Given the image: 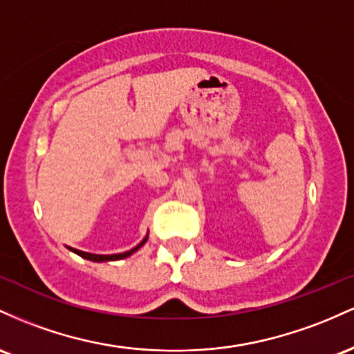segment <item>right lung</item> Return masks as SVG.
Returning a JSON list of instances; mask_svg holds the SVG:
<instances>
[{
    "instance_id": "obj_1",
    "label": "right lung",
    "mask_w": 354,
    "mask_h": 354,
    "mask_svg": "<svg viewBox=\"0 0 354 354\" xmlns=\"http://www.w3.org/2000/svg\"><path fill=\"white\" fill-rule=\"evenodd\" d=\"M149 237V236H147ZM147 237L144 241L140 242L138 245H135L133 249H130V251L127 252H120V254H90V252H83V251H78V249H73V248H68L70 251H73L75 254H78V256L83 257V259H88V261H93V263H105V261H118V259H125V257L132 256L133 252H137L138 249L142 248V245L147 242Z\"/></svg>"
}]
</instances>
